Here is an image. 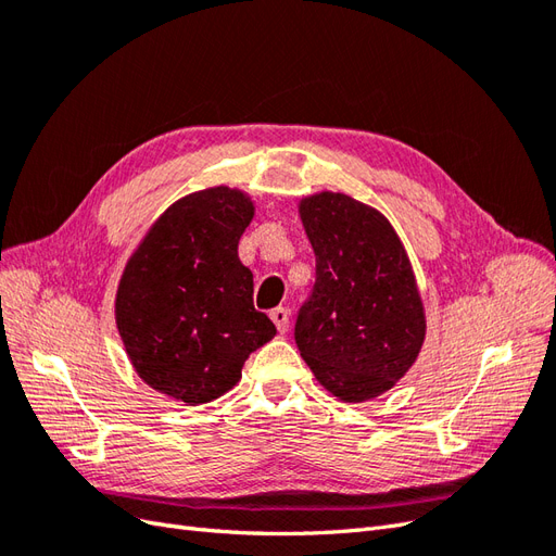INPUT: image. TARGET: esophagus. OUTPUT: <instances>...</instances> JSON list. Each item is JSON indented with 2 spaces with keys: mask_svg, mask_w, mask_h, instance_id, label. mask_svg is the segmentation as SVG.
I'll return each mask as SVG.
<instances>
[{
  "mask_svg": "<svg viewBox=\"0 0 556 556\" xmlns=\"http://www.w3.org/2000/svg\"><path fill=\"white\" fill-rule=\"evenodd\" d=\"M271 319H274V325H276V329L280 333H285V331L290 329V311L288 308H274L271 311Z\"/></svg>",
  "mask_w": 556,
  "mask_h": 556,
  "instance_id": "esophagus-1",
  "label": "esophagus"
}]
</instances>
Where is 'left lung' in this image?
<instances>
[{
	"label": "left lung",
	"instance_id": "left-lung-1",
	"mask_svg": "<svg viewBox=\"0 0 556 556\" xmlns=\"http://www.w3.org/2000/svg\"><path fill=\"white\" fill-rule=\"evenodd\" d=\"M299 215L315 285L296 317V348L333 396L376 399L408 374L427 333L406 248L380 211L343 192L304 197Z\"/></svg>",
	"mask_w": 556,
	"mask_h": 556
}]
</instances>
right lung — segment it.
Returning <instances> with one entry per match:
<instances>
[{
	"instance_id": "add662e5",
	"label": "right lung",
	"mask_w": 556,
	"mask_h": 556,
	"mask_svg": "<svg viewBox=\"0 0 556 556\" xmlns=\"http://www.w3.org/2000/svg\"><path fill=\"white\" fill-rule=\"evenodd\" d=\"M255 206L217 185L178 199L148 229L115 294V325L146 384L199 406L229 392L241 368L276 336L252 306L239 239Z\"/></svg>"
}]
</instances>
